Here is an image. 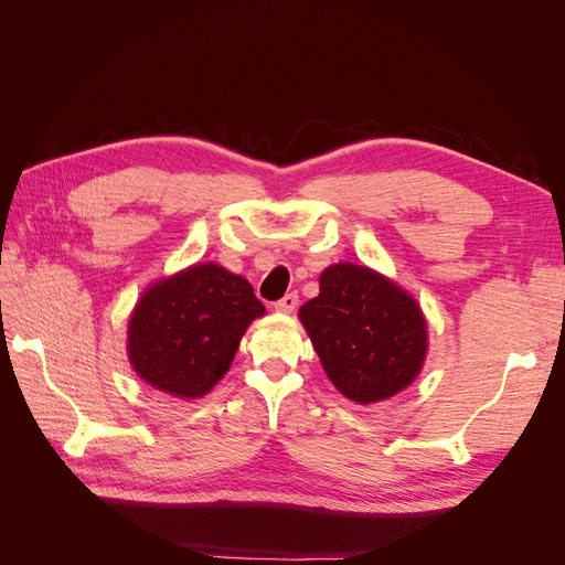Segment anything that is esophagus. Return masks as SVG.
<instances>
[{"instance_id":"obj_1","label":"esophagus","mask_w":565,"mask_h":565,"mask_svg":"<svg viewBox=\"0 0 565 565\" xmlns=\"http://www.w3.org/2000/svg\"><path fill=\"white\" fill-rule=\"evenodd\" d=\"M297 303H299V295L297 292H289L282 299H278L276 303H273V309L280 311V313H292L297 309Z\"/></svg>"}]
</instances>
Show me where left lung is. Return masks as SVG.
I'll use <instances>...</instances> for the list:
<instances>
[{"label":"left lung","instance_id":"obj_1","mask_svg":"<svg viewBox=\"0 0 565 565\" xmlns=\"http://www.w3.org/2000/svg\"><path fill=\"white\" fill-rule=\"evenodd\" d=\"M299 318L330 382L355 403H377L417 377L426 322L417 301L365 266L337 264Z\"/></svg>","mask_w":565,"mask_h":565}]
</instances>
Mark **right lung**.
I'll use <instances>...</instances> for the list:
<instances>
[{"mask_svg": "<svg viewBox=\"0 0 565 565\" xmlns=\"http://www.w3.org/2000/svg\"><path fill=\"white\" fill-rule=\"evenodd\" d=\"M264 316L252 285L216 264H198L152 285L129 320V361L164 393L198 398L231 367L247 324Z\"/></svg>", "mask_w": 565, "mask_h": 565, "instance_id": "1", "label": "right lung"}]
</instances>
